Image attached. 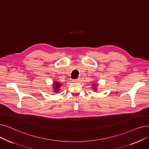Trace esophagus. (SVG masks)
Returning a JSON list of instances; mask_svg holds the SVG:
<instances>
[{
	"mask_svg": "<svg viewBox=\"0 0 149 149\" xmlns=\"http://www.w3.org/2000/svg\"><path fill=\"white\" fill-rule=\"evenodd\" d=\"M80 80V79H76V80H73L72 81H73V82H79Z\"/></svg>",
	"mask_w": 149,
	"mask_h": 149,
	"instance_id": "obj_1",
	"label": "esophagus"
}]
</instances>
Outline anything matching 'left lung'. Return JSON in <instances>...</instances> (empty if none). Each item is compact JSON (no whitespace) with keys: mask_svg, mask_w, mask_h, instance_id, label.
Segmentation results:
<instances>
[{"mask_svg":"<svg viewBox=\"0 0 149 149\" xmlns=\"http://www.w3.org/2000/svg\"><path fill=\"white\" fill-rule=\"evenodd\" d=\"M91 85H92V88H93L94 91H97V86H98L97 83H95V82H93L92 84H91Z\"/></svg>","mask_w":149,"mask_h":149,"instance_id":"left-lung-1","label":"left lung"}]
</instances>
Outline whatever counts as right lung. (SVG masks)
<instances>
[{
	"instance_id": "obj_1",
	"label": "right lung",
	"mask_w": 149,
	"mask_h": 149,
	"mask_svg": "<svg viewBox=\"0 0 149 149\" xmlns=\"http://www.w3.org/2000/svg\"><path fill=\"white\" fill-rule=\"evenodd\" d=\"M52 86H53L54 93H58L60 91V89L61 86H62V84L61 83H60L59 81L55 80V81H54Z\"/></svg>"
}]
</instances>
